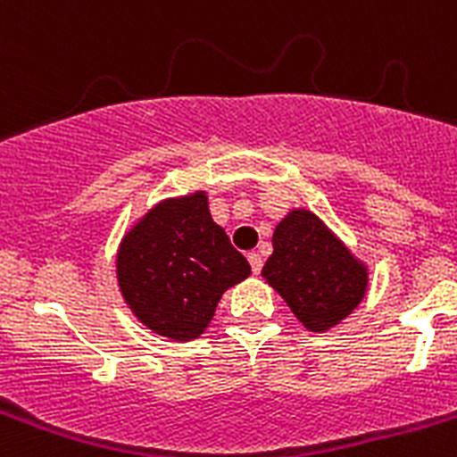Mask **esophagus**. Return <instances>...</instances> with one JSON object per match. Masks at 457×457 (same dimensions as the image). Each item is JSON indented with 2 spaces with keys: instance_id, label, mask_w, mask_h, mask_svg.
<instances>
[{
  "instance_id": "obj_1",
  "label": "esophagus",
  "mask_w": 457,
  "mask_h": 457,
  "mask_svg": "<svg viewBox=\"0 0 457 457\" xmlns=\"http://www.w3.org/2000/svg\"><path fill=\"white\" fill-rule=\"evenodd\" d=\"M247 258H249V265H252V272L253 274H258V272H261V270H263V256H261V253L252 252Z\"/></svg>"
}]
</instances>
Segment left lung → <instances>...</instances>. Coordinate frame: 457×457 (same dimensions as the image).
Segmentation results:
<instances>
[{"instance_id": "8db88e82", "label": "left lung", "mask_w": 457, "mask_h": 457, "mask_svg": "<svg viewBox=\"0 0 457 457\" xmlns=\"http://www.w3.org/2000/svg\"><path fill=\"white\" fill-rule=\"evenodd\" d=\"M263 277L311 332H325L364 300L369 274L309 210L278 221Z\"/></svg>"}]
</instances>
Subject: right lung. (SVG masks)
<instances>
[{"instance_id":"obj_1","label":"right lung","mask_w":457,"mask_h":457,"mask_svg":"<svg viewBox=\"0 0 457 457\" xmlns=\"http://www.w3.org/2000/svg\"><path fill=\"white\" fill-rule=\"evenodd\" d=\"M116 274L148 329L173 341L204 334L224 290L252 274L247 258L210 217L205 192L157 204L123 237Z\"/></svg>"}]
</instances>
